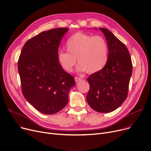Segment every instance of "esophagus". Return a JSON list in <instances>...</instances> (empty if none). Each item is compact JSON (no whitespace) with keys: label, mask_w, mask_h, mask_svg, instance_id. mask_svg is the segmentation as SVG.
Returning <instances> with one entry per match:
<instances>
[{"label":"esophagus","mask_w":151,"mask_h":151,"mask_svg":"<svg viewBox=\"0 0 151 151\" xmlns=\"http://www.w3.org/2000/svg\"><path fill=\"white\" fill-rule=\"evenodd\" d=\"M75 82L76 83H78V82H79V81H81V80H82V78H79V77H77V76H76L75 78Z\"/></svg>","instance_id":"esophagus-1"}]
</instances>
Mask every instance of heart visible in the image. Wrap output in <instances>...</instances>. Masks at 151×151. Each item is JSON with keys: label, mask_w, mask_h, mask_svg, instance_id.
I'll return each mask as SVG.
<instances>
[{"label": "heart", "mask_w": 151, "mask_h": 151, "mask_svg": "<svg viewBox=\"0 0 151 151\" xmlns=\"http://www.w3.org/2000/svg\"><path fill=\"white\" fill-rule=\"evenodd\" d=\"M67 52L61 50L57 55L58 61L67 72H71L76 63V70L94 73L101 70L108 59V47L105 39L99 36H92L78 32L70 37L66 42Z\"/></svg>", "instance_id": "1"}]
</instances>
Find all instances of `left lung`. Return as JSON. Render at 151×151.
<instances>
[{"mask_svg": "<svg viewBox=\"0 0 151 151\" xmlns=\"http://www.w3.org/2000/svg\"><path fill=\"white\" fill-rule=\"evenodd\" d=\"M99 29L107 41V62L101 70L87 78L90 89L86 98L95 111L109 113L118 108L127 98L132 64L126 45L109 29Z\"/></svg>", "mask_w": 151, "mask_h": 151, "instance_id": "obj_1", "label": "left lung"}]
</instances>
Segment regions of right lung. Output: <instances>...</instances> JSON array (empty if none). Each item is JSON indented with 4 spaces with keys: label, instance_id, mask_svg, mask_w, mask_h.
Returning <instances> with one entry per match:
<instances>
[{
    "label": "right lung",
    "instance_id": "1",
    "mask_svg": "<svg viewBox=\"0 0 151 151\" xmlns=\"http://www.w3.org/2000/svg\"><path fill=\"white\" fill-rule=\"evenodd\" d=\"M67 28L43 32L24 44L18 61L22 92L40 112L54 114L68 103L74 77L64 71L57 58L58 48Z\"/></svg>",
    "mask_w": 151,
    "mask_h": 151
}]
</instances>
